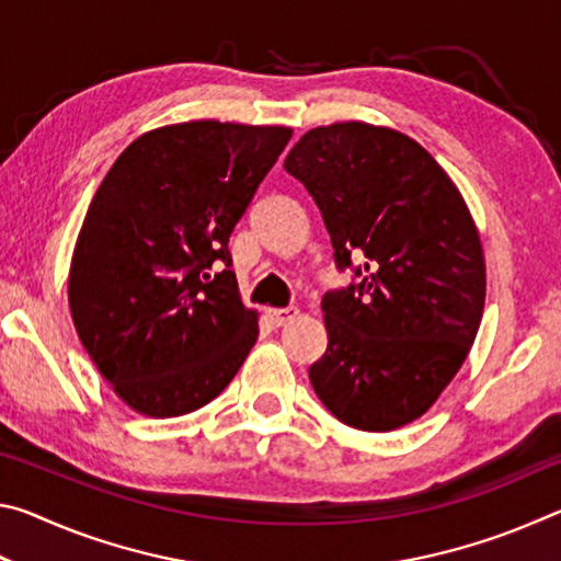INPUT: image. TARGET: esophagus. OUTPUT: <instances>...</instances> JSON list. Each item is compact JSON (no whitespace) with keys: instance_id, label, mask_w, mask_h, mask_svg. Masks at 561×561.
Returning <instances> with one entry per match:
<instances>
[{"instance_id":"1","label":"esophagus","mask_w":561,"mask_h":561,"mask_svg":"<svg viewBox=\"0 0 561 561\" xmlns=\"http://www.w3.org/2000/svg\"><path fill=\"white\" fill-rule=\"evenodd\" d=\"M299 317L297 307H284V309H270V319L274 327H284Z\"/></svg>"}]
</instances>
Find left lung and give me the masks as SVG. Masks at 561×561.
I'll return each instance as SVG.
<instances>
[{
  "instance_id": "8db88e82",
  "label": "left lung",
  "mask_w": 561,
  "mask_h": 561,
  "mask_svg": "<svg viewBox=\"0 0 561 561\" xmlns=\"http://www.w3.org/2000/svg\"><path fill=\"white\" fill-rule=\"evenodd\" d=\"M284 168L314 197L336 267L356 277L321 299L329 344L311 386L351 428H401L438 401L480 329L478 227L428 150L391 128H314Z\"/></svg>"
}]
</instances>
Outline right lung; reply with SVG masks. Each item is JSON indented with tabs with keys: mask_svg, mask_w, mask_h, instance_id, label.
<instances>
[{
	"mask_svg": "<svg viewBox=\"0 0 561 561\" xmlns=\"http://www.w3.org/2000/svg\"><path fill=\"white\" fill-rule=\"evenodd\" d=\"M291 130L190 121L150 130L103 178L76 240L69 307L133 411L175 417L225 391L257 341L230 234Z\"/></svg>",
	"mask_w": 561,
	"mask_h": 561,
	"instance_id": "right-lung-1",
	"label": "right lung"
}]
</instances>
